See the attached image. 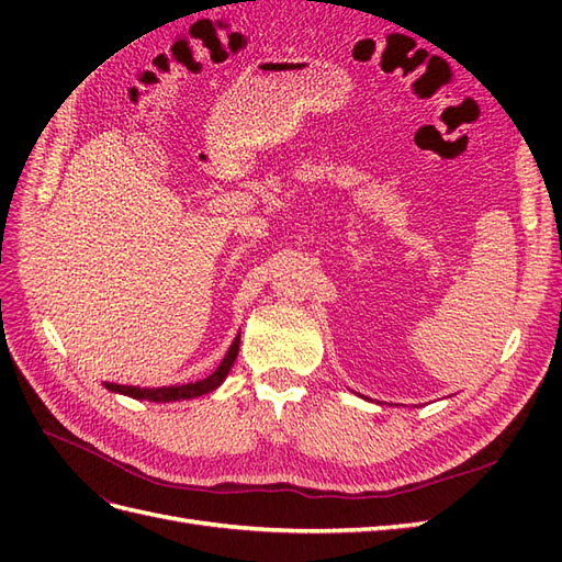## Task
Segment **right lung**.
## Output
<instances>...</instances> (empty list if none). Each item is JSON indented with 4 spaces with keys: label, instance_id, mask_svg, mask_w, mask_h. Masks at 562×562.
Wrapping results in <instances>:
<instances>
[{
    "label": "right lung",
    "instance_id": "right-lung-1",
    "mask_svg": "<svg viewBox=\"0 0 562 562\" xmlns=\"http://www.w3.org/2000/svg\"><path fill=\"white\" fill-rule=\"evenodd\" d=\"M239 342H241V335H236L229 351L225 353L223 363H220L209 378H203L199 382H187V384H180V386H159V389H145V386L140 389V386L105 382V389L114 391V394H124V396L138 398V401H155V403H171V401H187V398L203 396V394H209V391H215L220 384L225 382L229 368L236 361V353H239Z\"/></svg>",
    "mask_w": 562,
    "mask_h": 562
}]
</instances>
